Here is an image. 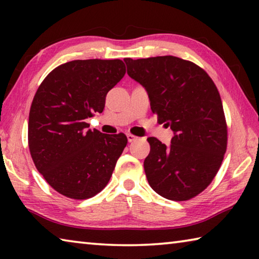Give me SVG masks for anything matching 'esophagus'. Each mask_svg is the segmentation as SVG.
<instances>
[{
    "instance_id": "obj_1",
    "label": "esophagus",
    "mask_w": 259,
    "mask_h": 259,
    "mask_svg": "<svg viewBox=\"0 0 259 259\" xmlns=\"http://www.w3.org/2000/svg\"><path fill=\"white\" fill-rule=\"evenodd\" d=\"M126 138H128V142H129V143L134 142V140L137 139V137H136V136L133 135V134H126Z\"/></svg>"
}]
</instances>
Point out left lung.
Wrapping results in <instances>:
<instances>
[{"mask_svg":"<svg viewBox=\"0 0 259 259\" xmlns=\"http://www.w3.org/2000/svg\"><path fill=\"white\" fill-rule=\"evenodd\" d=\"M128 75L145 88L159 123L175 136L170 146L147 138L144 161L148 184L174 201L194 198L218 172L227 147V125L221 96L204 69L174 56L124 58Z\"/></svg>","mask_w":259,"mask_h":259,"instance_id":"1","label":"left lung"}]
</instances>
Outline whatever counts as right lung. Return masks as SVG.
Listing matches in <instances>:
<instances>
[{
  "label": "right lung",
  "mask_w": 259,
  "mask_h": 259,
  "mask_svg": "<svg viewBox=\"0 0 259 259\" xmlns=\"http://www.w3.org/2000/svg\"><path fill=\"white\" fill-rule=\"evenodd\" d=\"M125 74L120 59L73 60L48 74L34 96L28 146L35 166L60 194L93 198L107 185L126 146L125 135L91 131L106 95Z\"/></svg>",
  "instance_id": "obj_1"
}]
</instances>
